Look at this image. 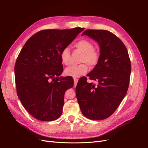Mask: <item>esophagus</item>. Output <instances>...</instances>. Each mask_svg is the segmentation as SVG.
I'll return each mask as SVG.
<instances>
[{
    "label": "esophagus",
    "instance_id": "34e87169",
    "mask_svg": "<svg viewBox=\"0 0 148 148\" xmlns=\"http://www.w3.org/2000/svg\"><path fill=\"white\" fill-rule=\"evenodd\" d=\"M78 80H79V79H78L77 78H74V87L76 86V85H77V82H78Z\"/></svg>",
    "mask_w": 148,
    "mask_h": 148
}]
</instances>
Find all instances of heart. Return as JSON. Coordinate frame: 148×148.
<instances>
[{
	"mask_svg": "<svg viewBox=\"0 0 148 148\" xmlns=\"http://www.w3.org/2000/svg\"><path fill=\"white\" fill-rule=\"evenodd\" d=\"M75 47L82 52L80 63H83L79 65L71 66L65 70V74L66 76L74 78L79 77L87 73L88 67L94 68L97 65L100 55L97 51L94 49L93 43L88 40L82 39L75 43ZM61 61L63 65L68 66L70 62V51L68 48H64L60 53Z\"/></svg>",
	"mask_w": 148,
	"mask_h": 148,
	"instance_id": "1",
	"label": "heart"
}]
</instances>
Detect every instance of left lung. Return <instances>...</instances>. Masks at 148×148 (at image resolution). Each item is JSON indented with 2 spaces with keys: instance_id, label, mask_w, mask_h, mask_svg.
I'll list each match as a JSON object with an SVG mask.
<instances>
[{
  "instance_id": "left-lung-1",
  "label": "left lung",
  "mask_w": 148,
  "mask_h": 148,
  "mask_svg": "<svg viewBox=\"0 0 148 148\" xmlns=\"http://www.w3.org/2000/svg\"><path fill=\"white\" fill-rule=\"evenodd\" d=\"M83 35L97 41L100 48L99 62L88 74L97 84L88 83L86 77L82 78L75 88L76 97L85 117L103 120L115 111L126 94L131 61L124 43L110 31L86 29Z\"/></svg>"
}]
</instances>
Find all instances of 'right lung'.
<instances>
[{"instance_id": "1", "label": "right lung", "mask_w": 148, "mask_h": 148, "mask_svg": "<svg viewBox=\"0 0 148 148\" xmlns=\"http://www.w3.org/2000/svg\"><path fill=\"white\" fill-rule=\"evenodd\" d=\"M83 28L44 29L27 41L14 66L17 94L33 117L53 121L60 117L64 94L73 87V79L59 76L63 72L62 50L75 39Z\"/></svg>"}]
</instances>
